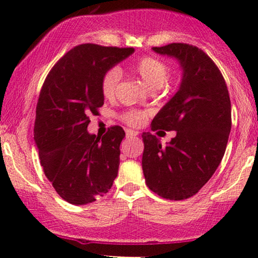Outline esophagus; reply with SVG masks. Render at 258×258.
<instances>
[{
    "label": "esophagus",
    "instance_id": "34e87169",
    "mask_svg": "<svg viewBox=\"0 0 258 258\" xmlns=\"http://www.w3.org/2000/svg\"><path fill=\"white\" fill-rule=\"evenodd\" d=\"M137 136H138L137 131H133V130H127L126 131V137L133 138V137H137Z\"/></svg>",
    "mask_w": 258,
    "mask_h": 258
}]
</instances>
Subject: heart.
<instances>
[{"label": "heart", "mask_w": 258, "mask_h": 258, "mask_svg": "<svg viewBox=\"0 0 258 258\" xmlns=\"http://www.w3.org/2000/svg\"><path fill=\"white\" fill-rule=\"evenodd\" d=\"M168 65L161 59L153 55H143L130 65V73L142 80L144 86L150 91H158L168 80ZM121 73L116 68H111L104 73L100 81V91L106 99L114 98L117 85L120 82ZM122 120L130 126H139L146 120L147 114L143 111L128 110L121 115Z\"/></svg>", "instance_id": "b5f03b06"}]
</instances>
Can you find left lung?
<instances>
[{
    "label": "left lung",
    "instance_id": "1",
    "mask_svg": "<svg viewBox=\"0 0 258 258\" xmlns=\"http://www.w3.org/2000/svg\"><path fill=\"white\" fill-rule=\"evenodd\" d=\"M174 57L183 74L179 90L160 110L152 130L176 131L166 146L142 135V167L148 188L159 197L184 200L206 184L221 164L232 128V106L223 76L211 58L188 43L153 47Z\"/></svg>",
    "mask_w": 258,
    "mask_h": 258
}]
</instances>
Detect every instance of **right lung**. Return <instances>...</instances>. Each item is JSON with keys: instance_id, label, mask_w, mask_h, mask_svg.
Wrapping results in <instances>:
<instances>
[{"instance_id": "add662e5", "label": "right lung", "mask_w": 258, "mask_h": 258, "mask_svg": "<svg viewBox=\"0 0 258 258\" xmlns=\"http://www.w3.org/2000/svg\"><path fill=\"white\" fill-rule=\"evenodd\" d=\"M133 52L132 47L79 44L59 59L41 88L34 126L40 161L59 197L74 205L103 197L117 176L125 131L111 126L98 137L87 126L104 104V73Z\"/></svg>"}]
</instances>
